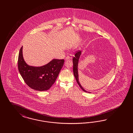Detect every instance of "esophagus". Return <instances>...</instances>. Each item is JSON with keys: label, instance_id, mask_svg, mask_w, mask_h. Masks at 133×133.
Returning a JSON list of instances; mask_svg holds the SVG:
<instances>
[{"label": "esophagus", "instance_id": "obj_1", "mask_svg": "<svg viewBox=\"0 0 133 133\" xmlns=\"http://www.w3.org/2000/svg\"><path fill=\"white\" fill-rule=\"evenodd\" d=\"M72 59V55H71V54H70V55H69L68 56H67V57H66V58H65V60H69V59Z\"/></svg>", "mask_w": 133, "mask_h": 133}]
</instances>
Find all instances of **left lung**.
Wrapping results in <instances>:
<instances>
[{
	"instance_id": "obj_1",
	"label": "left lung",
	"mask_w": 133,
	"mask_h": 133,
	"mask_svg": "<svg viewBox=\"0 0 133 133\" xmlns=\"http://www.w3.org/2000/svg\"><path fill=\"white\" fill-rule=\"evenodd\" d=\"M81 51H77L76 53L75 56H74L72 58V62H73V72H74V76L76 78V79L77 81V83H78V85L80 86L81 89L84 91L85 92H88V93H91L87 92L82 87V86L81 84L79 81V78H78V61L79 59L80 58L81 54Z\"/></svg>"
}]
</instances>
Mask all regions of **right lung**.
Masks as SVG:
<instances>
[{
    "label": "right lung",
    "mask_w": 133,
    "mask_h": 133,
    "mask_svg": "<svg viewBox=\"0 0 133 133\" xmlns=\"http://www.w3.org/2000/svg\"><path fill=\"white\" fill-rule=\"evenodd\" d=\"M21 47L18 55V69L25 82L31 88L39 91H46L55 82L63 67L64 59H54L47 64L35 67L24 61Z\"/></svg>",
    "instance_id": "obj_1"
}]
</instances>
